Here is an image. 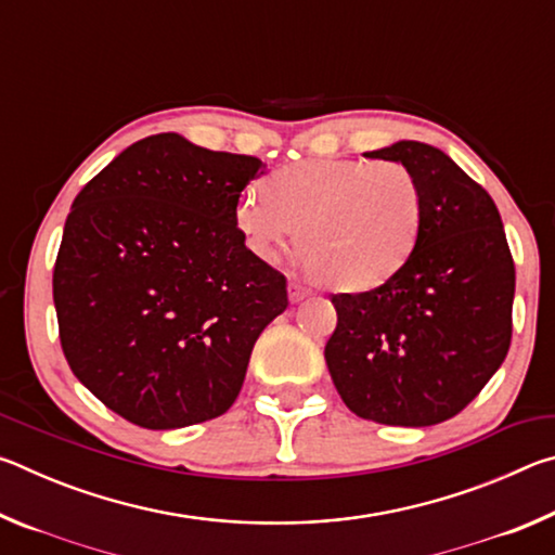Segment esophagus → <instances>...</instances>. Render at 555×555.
Segmentation results:
<instances>
[{"label":"esophagus","mask_w":555,"mask_h":555,"mask_svg":"<svg viewBox=\"0 0 555 555\" xmlns=\"http://www.w3.org/2000/svg\"><path fill=\"white\" fill-rule=\"evenodd\" d=\"M311 296V288H306L300 281H288V298L291 304H298V300H304Z\"/></svg>","instance_id":"esophagus-1"}]
</instances>
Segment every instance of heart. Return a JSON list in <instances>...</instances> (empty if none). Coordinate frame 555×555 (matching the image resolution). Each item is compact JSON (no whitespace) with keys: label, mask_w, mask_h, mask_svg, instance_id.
<instances>
[{"label":"heart","mask_w":555,"mask_h":555,"mask_svg":"<svg viewBox=\"0 0 555 555\" xmlns=\"http://www.w3.org/2000/svg\"><path fill=\"white\" fill-rule=\"evenodd\" d=\"M424 195L397 162L308 158L276 168L264 195L247 191L234 224L264 261L294 244L306 269L337 291H367L403 267L418 242Z\"/></svg>","instance_id":"obj_1"}]
</instances>
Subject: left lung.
I'll list each match as a JSON object with an SVG mask.
<instances>
[{"label": "left lung", "instance_id": "obj_1", "mask_svg": "<svg viewBox=\"0 0 555 555\" xmlns=\"http://www.w3.org/2000/svg\"><path fill=\"white\" fill-rule=\"evenodd\" d=\"M364 156L416 176L424 222L397 274L333 296L325 362L360 418L434 426L463 411L509 352L514 259L490 193L440 149L397 142Z\"/></svg>", "mask_w": 555, "mask_h": 555}]
</instances>
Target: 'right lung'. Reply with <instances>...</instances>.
Segmentation results:
<instances>
[{"label":"right lung","mask_w":555,"mask_h":555,"mask_svg":"<svg viewBox=\"0 0 555 555\" xmlns=\"http://www.w3.org/2000/svg\"><path fill=\"white\" fill-rule=\"evenodd\" d=\"M255 156L146 137L82 188L63 228L53 304L70 370L107 409L152 430L218 418L286 276L244 247L234 205Z\"/></svg>","instance_id":"1"}]
</instances>
